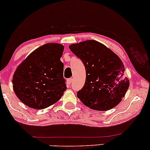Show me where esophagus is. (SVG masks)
<instances>
[{
    "label": "esophagus",
    "mask_w": 150,
    "mask_h": 150,
    "mask_svg": "<svg viewBox=\"0 0 150 150\" xmlns=\"http://www.w3.org/2000/svg\"><path fill=\"white\" fill-rule=\"evenodd\" d=\"M72 82H73V79H72V78L68 79V80H67V82H66L67 86H68V87H70V84H71Z\"/></svg>",
    "instance_id": "34e87169"
}]
</instances>
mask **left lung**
<instances>
[{
	"label": "left lung",
	"instance_id": "left-lung-1",
	"mask_svg": "<svg viewBox=\"0 0 150 150\" xmlns=\"http://www.w3.org/2000/svg\"><path fill=\"white\" fill-rule=\"evenodd\" d=\"M69 48L85 67V85L77 94L80 100L97 111H107L117 106L130 85L120 58L95 40L71 44Z\"/></svg>",
	"mask_w": 150,
	"mask_h": 150
}]
</instances>
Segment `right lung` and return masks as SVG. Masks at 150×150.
Returning a JSON list of instances; mask_svg holds the SVG:
<instances>
[{
  "mask_svg": "<svg viewBox=\"0 0 150 150\" xmlns=\"http://www.w3.org/2000/svg\"><path fill=\"white\" fill-rule=\"evenodd\" d=\"M64 46L49 43L34 50L18 65L13 90L26 106L44 109L59 100L66 90L61 61Z\"/></svg>",
  "mask_w": 150,
  "mask_h": 150,
  "instance_id": "obj_1",
  "label": "right lung"
}]
</instances>
